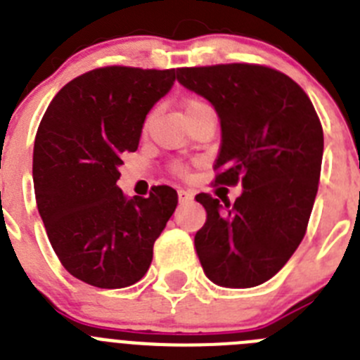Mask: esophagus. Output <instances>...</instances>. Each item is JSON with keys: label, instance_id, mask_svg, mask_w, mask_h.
Masks as SVG:
<instances>
[{"label": "esophagus", "instance_id": "esophagus-1", "mask_svg": "<svg viewBox=\"0 0 360 360\" xmlns=\"http://www.w3.org/2000/svg\"><path fill=\"white\" fill-rule=\"evenodd\" d=\"M178 200L180 202H191L193 200V193L187 189H178Z\"/></svg>", "mask_w": 360, "mask_h": 360}]
</instances>
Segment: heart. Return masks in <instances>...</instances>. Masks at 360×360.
<instances>
[{
  "mask_svg": "<svg viewBox=\"0 0 360 360\" xmlns=\"http://www.w3.org/2000/svg\"><path fill=\"white\" fill-rule=\"evenodd\" d=\"M195 104H202V103H200V101H189V103H187L186 104V108H189V106H195ZM176 171H180V173H182V167H176Z\"/></svg>",
  "mask_w": 360,
  "mask_h": 360,
  "instance_id": "heart-1",
  "label": "heart"
}]
</instances>
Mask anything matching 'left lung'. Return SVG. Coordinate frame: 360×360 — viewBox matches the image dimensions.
Wrapping results in <instances>:
<instances>
[{
	"label": "left lung",
	"mask_w": 360,
	"mask_h": 360,
	"mask_svg": "<svg viewBox=\"0 0 360 360\" xmlns=\"http://www.w3.org/2000/svg\"><path fill=\"white\" fill-rule=\"evenodd\" d=\"M176 81L218 113L214 182L243 187L234 205L196 195L207 212L195 236L203 272L219 287L262 285L307 232L323 162L319 117L297 82L266 66L180 68Z\"/></svg>",
	"instance_id": "left-lung-1"
}]
</instances>
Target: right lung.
I'll list each match as a JSON object with an SVG mask.
<instances>
[{
	"instance_id": "1",
	"label": "right lung",
	"mask_w": 360,
	"mask_h": 360,
	"mask_svg": "<svg viewBox=\"0 0 360 360\" xmlns=\"http://www.w3.org/2000/svg\"><path fill=\"white\" fill-rule=\"evenodd\" d=\"M174 79V70H91L53 97L39 124L32 164L37 211L59 262L91 287L124 288L144 278L176 209L169 186L149 198H128L117 187L122 155L136 151L146 115Z\"/></svg>"
}]
</instances>
